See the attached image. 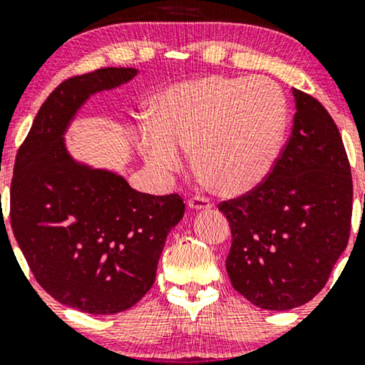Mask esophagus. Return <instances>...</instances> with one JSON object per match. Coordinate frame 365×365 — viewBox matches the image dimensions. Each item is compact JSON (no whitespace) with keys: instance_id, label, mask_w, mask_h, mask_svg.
Returning <instances> with one entry per match:
<instances>
[{"instance_id":"1","label":"esophagus","mask_w":365,"mask_h":365,"mask_svg":"<svg viewBox=\"0 0 365 365\" xmlns=\"http://www.w3.org/2000/svg\"><path fill=\"white\" fill-rule=\"evenodd\" d=\"M188 207L194 209V211H199V209L212 207V202H211V199H207V197H204V195H194L188 199Z\"/></svg>"}]
</instances>
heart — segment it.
Listing matches in <instances>:
<instances>
[{"mask_svg":"<svg viewBox=\"0 0 365 365\" xmlns=\"http://www.w3.org/2000/svg\"><path fill=\"white\" fill-rule=\"evenodd\" d=\"M287 101L266 78L211 77L158 96L139 149L149 166L173 171L194 149L195 168L223 194H244L267 177L282 148Z\"/></svg>","mask_w":365,"mask_h":365,"instance_id":"b5f03b06","label":"heart"}]
</instances>
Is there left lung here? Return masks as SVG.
I'll return each instance as SVG.
<instances>
[{"instance_id": "1", "label": "left lung", "mask_w": 365, "mask_h": 365, "mask_svg": "<svg viewBox=\"0 0 365 365\" xmlns=\"http://www.w3.org/2000/svg\"><path fill=\"white\" fill-rule=\"evenodd\" d=\"M293 96L292 133L267 177L217 204L232 228L230 282L267 311L314 299L350 237L354 185L340 130L317 99Z\"/></svg>"}]
</instances>
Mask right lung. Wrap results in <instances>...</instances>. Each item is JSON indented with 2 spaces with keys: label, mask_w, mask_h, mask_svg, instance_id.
Wrapping results in <instances>:
<instances>
[{
  "label": "right lung",
  "mask_w": 365,
  "mask_h": 365,
  "mask_svg": "<svg viewBox=\"0 0 365 365\" xmlns=\"http://www.w3.org/2000/svg\"><path fill=\"white\" fill-rule=\"evenodd\" d=\"M135 68H99L66 78L46 99L19 148L10 221L36 282L54 300L89 314L135 305L156 279L170 230L183 217L178 194L133 190L118 175L72 161L63 132L94 92Z\"/></svg>",
  "instance_id": "right-lung-1"
}]
</instances>
